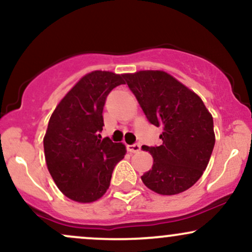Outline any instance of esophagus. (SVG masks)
<instances>
[{
  "label": "esophagus",
  "mask_w": 252,
  "mask_h": 252,
  "mask_svg": "<svg viewBox=\"0 0 252 252\" xmlns=\"http://www.w3.org/2000/svg\"><path fill=\"white\" fill-rule=\"evenodd\" d=\"M126 149H128V152H130V153H137V152H140V149H141V147H140V144H131V146H126Z\"/></svg>",
  "instance_id": "34e87169"
}]
</instances>
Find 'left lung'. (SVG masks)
<instances>
[{"label":"left lung","instance_id":"8db88e82","mask_svg":"<svg viewBox=\"0 0 252 252\" xmlns=\"http://www.w3.org/2000/svg\"><path fill=\"white\" fill-rule=\"evenodd\" d=\"M149 122L162 128L158 147H142L153 156L143 184L161 195L185 192L195 184L216 142L213 118L201 98L176 78L161 70L124 73Z\"/></svg>","mask_w":252,"mask_h":252}]
</instances>
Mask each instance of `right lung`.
Listing matches in <instances>:
<instances>
[{
    "label": "right lung",
    "instance_id": "1",
    "mask_svg": "<svg viewBox=\"0 0 252 252\" xmlns=\"http://www.w3.org/2000/svg\"><path fill=\"white\" fill-rule=\"evenodd\" d=\"M126 84L123 74L92 71L80 78L60 100L43 137L46 164L57 187L71 200L100 199L112 170L126 155L123 143L102 140L103 108L112 89Z\"/></svg>",
    "mask_w": 252,
    "mask_h": 252
}]
</instances>
